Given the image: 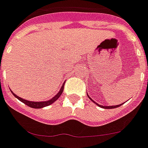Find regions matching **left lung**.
Wrapping results in <instances>:
<instances>
[{
	"label": "left lung",
	"mask_w": 148,
	"mask_h": 148,
	"mask_svg": "<svg viewBox=\"0 0 148 148\" xmlns=\"http://www.w3.org/2000/svg\"><path fill=\"white\" fill-rule=\"evenodd\" d=\"M87 96H88V95H87ZM88 97H89V96H88ZM89 98H90V99L91 101H92L94 102V103H95V104H96L97 105H98L99 107L103 108H106V109H112V108H115L119 107V106H121V105L123 104H119V105H114V106H103V105H101V104H97V103H96V102H95V101H93V100L91 99V98H90V97H89Z\"/></svg>",
	"instance_id": "left-lung-1"
}]
</instances>
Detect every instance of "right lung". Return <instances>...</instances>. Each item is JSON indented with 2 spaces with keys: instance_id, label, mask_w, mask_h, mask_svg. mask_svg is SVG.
I'll return each instance as SVG.
<instances>
[{
  "instance_id": "obj_1",
  "label": "right lung",
  "mask_w": 148,
  "mask_h": 148,
  "mask_svg": "<svg viewBox=\"0 0 148 148\" xmlns=\"http://www.w3.org/2000/svg\"><path fill=\"white\" fill-rule=\"evenodd\" d=\"M64 85H65V83H64V84H63L62 87H61V90H59V92H58L53 98H51V100H49V101H29L23 99V98H21V97H19L18 96H17V95H15L12 91V93L16 98H18V99L19 100V101H21L23 102V103H24L25 104L28 105L29 107L33 108H41L46 107V106H48L50 104H51L52 103H54L55 101H57V100L59 98V97L62 95V92H63V90H64Z\"/></svg>"
}]
</instances>
